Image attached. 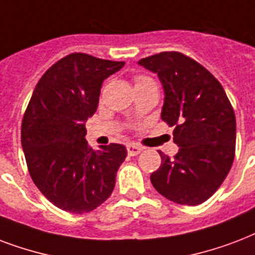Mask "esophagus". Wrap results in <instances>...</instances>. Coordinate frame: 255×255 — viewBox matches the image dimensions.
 <instances>
[{"instance_id":"obj_1","label":"esophagus","mask_w":255,"mask_h":255,"mask_svg":"<svg viewBox=\"0 0 255 255\" xmlns=\"http://www.w3.org/2000/svg\"><path fill=\"white\" fill-rule=\"evenodd\" d=\"M141 147L139 145H135V144H128L127 145V151H128V155H131V156H135L137 153L141 152Z\"/></svg>"}]
</instances>
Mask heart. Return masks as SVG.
<instances>
[{
    "mask_svg": "<svg viewBox=\"0 0 255 255\" xmlns=\"http://www.w3.org/2000/svg\"><path fill=\"white\" fill-rule=\"evenodd\" d=\"M148 83H152V79H149L147 76H137L135 79V87H137V85L148 84Z\"/></svg>",
    "mask_w": 255,
    "mask_h": 255,
    "instance_id": "heart-1",
    "label": "heart"
}]
</instances>
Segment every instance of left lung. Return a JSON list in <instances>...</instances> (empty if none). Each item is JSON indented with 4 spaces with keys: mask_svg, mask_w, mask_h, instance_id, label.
Returning a JSON list of instances; mask_svg holds the SVG:
<instances>
[{
    "mask_svg": "<svg viewBox=\"0 0 255 255\" xmlns=\"http://www.w3.org/2000/svg\"><path fill=\"white\" fill-rule=\"evenodd\" d=\"M156 73L164 91L162 119L174 127V158L159 151L162 164L151 183L179 205L207 201L222 184L236 153V115L225 89L205 67L179 52L139 60Z\"/></svg>",
    "mask_w": 255,
    "mask_h": 255,
    "instance_id": "8db88e82",
    "label": "left lung"
}]
</instances>
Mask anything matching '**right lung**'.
Listing matches in <instances>:
<instances>
[{
  "instance_id": "obj_1",
  "label": "right lung",
  "mask_w": 255,
  "mask_h": 255,
  "mask_svg": "<svg viewBox=\"0 0 255 255\" xmlns=\"http://www.w3.org/2000/svg\"><path fill=\"white\" fill-rule=\"evenodd\" d=\"M123 67L124 61L68 54L33 91L21 144L33 182L58 209L89 213L114 191L127 149L116 143L96 151L88 147L85 122L96 112L103 81Z\"/></svg>"
}]
</instances>
